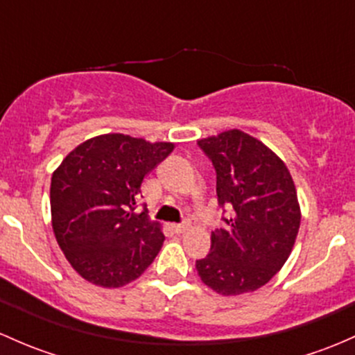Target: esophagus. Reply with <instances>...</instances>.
<instances>
[{"label": "esophagus", "mask_w": 355, "mask_h": 355, "mask_svg": "<svg viewBox=\"0 0 355 355\" xmlns=\"http://www.w3.org/2000/svg\"><path fill=\"white\" fill-rule=\"evenodd\" d=\"M187 230H189L187 225H171V231H173V233H177V234L185 233Z\"/></svg>", "instance_id": "1"}]
</instances>
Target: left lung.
<instances>
[{"label": "left lung", "mask_w": 355, "mask_h": 355, "mask_svg": "<svg viewBox=\"0 0 355 355\" xmlns=\"http://www.w3.org/2000/svg\"><path fill=\"white\" fill-rule=\"evenodd\" d=\"M211 158L226 226L211 233V252L197 260L200 281L223 296L266 286L289 259L301 225L296 187L286 163L240 129L197 141Z\"/></svg>", "instance_id": "left-lung-1"}]
</instances>
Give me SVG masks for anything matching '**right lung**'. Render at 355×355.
<instances>
[{
	"mask_svg": "<svg viewBox=\"0 0 355 355\" xmlns=\"http://www.w3.org/2000/svg\"><path fill=\"white\" fill-rule=\"evenodd\" d=\"M173 143L112 132L78 144L51 178L52 230L71 267L92 284L136 281L162 248V225L136 212L141 184Z\"/></svg>",
	"mask_w": 355,
	"mask_h": 355,
	"instance_id": "1",
	"label": "right lung"
}]
</instances>
